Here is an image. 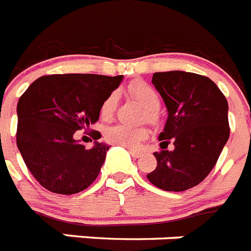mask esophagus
Listing matches in <instances>:
<instances>
[{
	"label": "esophagus",
	"instance_id": "esophagus-1",
	"mask_svg": "<svg viewBox=\"0 0 251 251\" xmlns=\"http://www.w3.org/2000/svg\"><path fill=\"white\" fill-rule=\"evenodd\" d=\"M130 154H131L132 158H139L141 155V151L140 150H136V149H128Z\"/></svg>",
	"mask_w": 251,
	"mask_h": 251
}]
</instances>
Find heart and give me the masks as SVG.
Returning a JSON list of instances; mask_svg holds the SVG:
<instances>
[{
    "instance_id": "heart-1",
    "label": "heart",
    "mask_w": 251,
    "mask_h": 251,
    "mask_svg": "<svg viewBox=\"0 0 251 251\" xmlns=\"http://www.w3.org/2000/svg\"><path fill=\"white\" fill-rule=\"evenodd\" d=\"M127 93L140 102L147 108V119L149 123H158L159 115L158 108L160 106V96L154 87L144 80H132L126 88ZM117 104V95L115 92L110 93L102 101L100 107V116L103 121H110L115 115ZM148 136V130L143 126H128V125H115L106 131V139L110 143L123 145L126 148H135L141 140Z\"/></svg>"
}]
</instances>
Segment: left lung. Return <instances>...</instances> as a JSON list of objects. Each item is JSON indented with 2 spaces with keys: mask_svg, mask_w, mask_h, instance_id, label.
Wrapping results in <instances>:
<instances>
[{
  "mask_svg": "<svg viewBox=\"0 0 251 251\" xmlns=\"http://www.w3.org/2000/svg\"><path fill=\"white\" fill-rule=\"evenodd\" d=\"M151 83L167 106L168 120L159 135L162 149L154 152L156 168L147 177L164 191H186L210 174L227 143V100L201 74L158 72ZM171 141L175 149L167 151Z\"/></svg>",
  "mask_w": 251,
  "mask_h": 251,
  "instance_id": "obj_1",
  "label": "left lung"
}]
</instances>
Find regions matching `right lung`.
Segmentation results:
<instances>
[{"label": "right lung", "instance_id": "obj_1", "mask_svg": "<svg viewBox=\"0 0 251 251\" xmlns=\"http://www.w3.org/2000/svg\"><path fill=\"white\" fill-rule=\"evenodd\" d=\"M123 75L51 74L32 82L17 103V148L24 162L48 191L74 195L99 177L108 145L92 149L74 140L78 130L95 124L101 103L119 87ZM99 140L101 134L92 132Z\"/></svg>", "mask_w": 251, "mask_h": 251}]
</instances>
